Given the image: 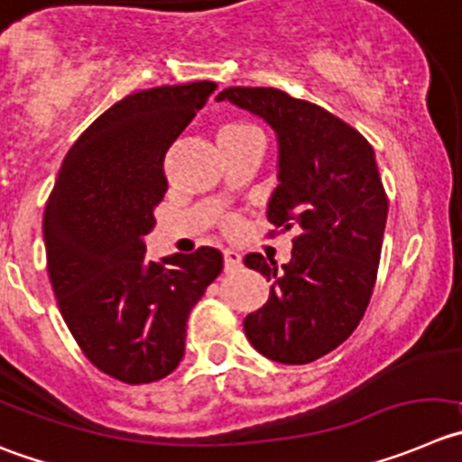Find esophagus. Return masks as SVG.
I'll return each mask as SVG.
<instances>
[{
  "label": "esophagus",
  "instance_id": "1",
  "mask_svg": "<svg viewBox=\"0 0 462 462\" xmlns=\"http://www.w3.org/2000/svg\"><path fill=\"white\" fill-rule=\"evenodd\" d=\"M241 266V255L236 251H226L223 253V269L226 273H235L236 269Z\"/></svg>",
  "mask_w": 462,
  "mask_h": 462
}]
</instances>
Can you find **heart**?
<instances>
[{
    "label": "heart",
    "mask_w": 462,
    "mask_h": 462,
    "mask_svg": "<svg viewBox=\"0 0 462 462\" xmlns=\"http://www.w3.org/2000/svg\"><path fill=\"white\" fill-rule=\"evenodd\" d=\"M245 132H255V127L248 123H230L221 129V136H235V134H245ZM226 227L230 232H236L239 230V221H236V218H230V221L226 223Z\"/></svg>",
    "instance_id": "b5f03b06"
}]
</instances>
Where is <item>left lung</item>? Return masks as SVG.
Returning a JSON list of instances; mask_svg holds the SVG:
<instances>
[{
    "mask_svg": "<svg viewBox=\"0 0 462 462\" xmlns=\"http://www.w3.org/2000/svg\"><path fill=\"white\" fill-rule=\"evenodd\" d=\"M217 100L275 129L280 184L266 218L296 232L282 271L260 253L244 257L271 280L269 300L244 319V333L269 360L308 365L351 337L376 284L387 196L374 148L342 118L284 90L230 86Z\"/></svg>",
    "mask_w": 462,
    "mask_h": 462,
    "instance_id": "left-lung-1",
    "label": "left lung"
}]
</instances>
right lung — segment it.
Here are the masks:
<instances>
[{
	"mask_svg": "<svg viewBox=\"0 0 462 462\" xmlns=\"http://www.w3.org/2000/svg\"><path fill=\"white\" fill-rule=\"evenodd\" d=\"M214 90L193 81L116 102L75 141L47 200V273L63 321L95 367L127 385L178 367L189 312L223 269L211 245L148 262L143 244L168 191V148Z\"/></svg>",
	"mask_w": 462,
	"mask_h": 462,
	"instance_id": "obj_1",
	"label": "right lung"
}]
</instances>
